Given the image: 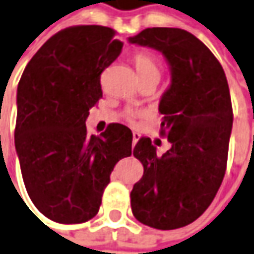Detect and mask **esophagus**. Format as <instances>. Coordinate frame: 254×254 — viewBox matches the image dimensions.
<instances>
[{"label":"esophagus","mask_w":254,"mask_h":254,"mask_svg":"<svg viewBox=\"0 0 254 254\" xmlns=\"http://www.w3.org/2000/svg\"><path fill=\"white\" fill-rule=\"evenodd\" d=\"M139 139H140V134L137 133V132H133V140H132V143H133V146L139 141Z\"/></svg>","instance_id":"esophagus-1"}]
</instances>
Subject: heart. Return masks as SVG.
<instances>
[{
    "mask_svg": "<svg viewBox=\"0 0 254 254\" xmlns=\"http://www.w3.org/2000/svg\"><path fill=\"white\" fill-rule=\"evenodd\" d=\"M133 64L140 79L156 77L160 80V75H161L160 64L157 62L153 55L147 54V53H137V54L133 55ZM136 115L137 114L132 113L129 117H130V120H133V118H136Z\"/></svg>",
    "mask_w": 254,
    "mask_h": 254,
    "instance_id": "obj_1",
    "label": "heart"
}]
</instances>
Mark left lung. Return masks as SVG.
I'll list each match as a JSON object with an SVG mask.
<instances>
[{
	"label": "left lung",
	"mask_w": 254,
	"mask_h": 254,
	"mask_svg": "<svg viewBox=\"0 0 254 254\" xmlns=\"http://www.w3.org/2000/svg\"><path fill=\"white\" fill-rule=\"evenodd\" d=\"M127 41L160 51L171 70L158 104L171 149L157 156L149 137L134 146L144 172L130 192L132 213L151 228H181L206 211L225 175L234 120L227 76L213 53L182 29L149 27Z\"/></svg>",
	"instance_id": "left-lung-1"
}]
</instances>
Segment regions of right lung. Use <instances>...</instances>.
<instances>
[{"label":"right lung","mask_w":254,"mask_h":254,"mask_svg":"<svg viewBox=\"0 0 254 254\" xmlns=\"http://www.w3.org/2000/svg\"><path fill=\"white\" fill-rule=\"evenodd\" d=\"M122 43L105 26H72L48 39L18 84L15 147L34 206L61 224L98 213L115 164L132 154V130L110 124L87 134L89 110L103 97L101 72Z\"/></svg>","instance_id":"obj_1"}]
</instances>
